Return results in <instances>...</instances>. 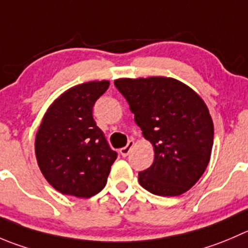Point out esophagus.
<instances>
[{"instance_id": "1", "label": "esophagus", "mask_w": 248, "mask_h": 248, "mask_svg": "<svg viewBox=\"0 0 248 248\" xmlns=\"http://www.w3.org/2000/svg\"><path fill=\"white\" fill-rule=\"evenodd\" d=\"M133 145H134V140H129L128 143H127L126 146H124L122 149H120V154H121L124 157V156H127L129 154V151H131V149L133 148Z\"/></svg>"}]
</instances>
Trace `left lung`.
Instances as JSON below:
<instances>
[{
  "mask_svg": "<svg viewBox=\"0 0 248 248\" xmlns=\"http://www.w3.org/2000/svg\"><path fill=\"white\" fill-rule=\"evenodd\" d=\"M114 83L154 146L153 165L138 173L141 186L160 196L188 191L205 172L213 146L205 102L175 78H119Z\"/></svg>",
  "mask_w": 248,
  "mask_h": 248,
  "instance_id": "1",
  "label": "left lung"
}]
</instances>
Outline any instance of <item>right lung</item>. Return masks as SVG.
I'll list each match as a JSON object with an SVG mask.
<instances>
[{
    "mask_svg": "<svg viewBox=\"0 0 248 248\" xmlns=\"http://www.w3.org/2000/svg\"><path fill=\"white\" fill-rule=\"evenodd\" d=\"M109 81H92L58 97L43 116L35 140L38 167L64 195L91 198L107 184L116 151L93 119V107Z\"/></svg>",
    "mask_w": 248,
    "mask_h": 248,
    "instance_id": "obj_1",
    "label": "right lung"
}]
</instances>
